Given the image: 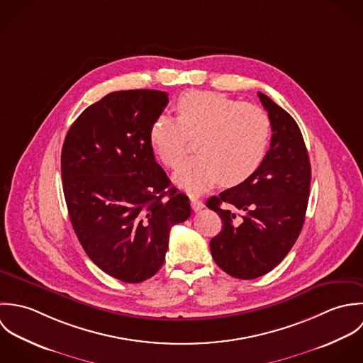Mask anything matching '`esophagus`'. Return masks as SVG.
Returning <instances> with one entry per match:
<instances>
[{"label":"esophagus","instance_id":"1","mask_svg":"<svg viewBox=\"0 0 363 363\" xmlns=\"http://www.w3.org/2000/svg\"><path fill=\"white\" fill-rule=\"evenodd\" d=\"M191 206H192V209H194L195 212H199L201 209L205 208V203H203L202 201L196 199V198H191Z\"/></svg>","mask_w":363,"mask_h":363}]
</instances>
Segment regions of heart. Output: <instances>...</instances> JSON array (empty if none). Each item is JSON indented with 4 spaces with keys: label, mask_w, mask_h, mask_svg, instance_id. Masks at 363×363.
Masks as SVG:
<instances>
[{
    "label": "heart",
    "mask_w": 363,
    "mask_h": 363,
    "mask_svg": "<svg viewBox=\"0 0 363 363\" xmlns=\"http://www.w3.org/2000/svg\"><path fill=\"white\" fill-rule=\"evenodd\" d=\"M177 118L160 115L150 129V145L164 165L178 167L196 140V157L174 175L178 186L202 194L220 182L233 188L261 167L269 142L271 121L264 109L224 94L189 91L177 102Z\"/></svg>",
    "instance_id": "1"
}]
</instances>
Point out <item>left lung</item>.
I'll list each match as a JSON object with an SVG mask.
<instances>
[{"mask_svg":"<svg viewBox=\"0 0 363 363\" xmlns=\"http://www.w3.org/2000/svg\"><path fill=\"white\" fill-rule=\"evenodd\" d=\"M258 96L271 121V147L248 181L206 202L223 224L211 240L212 257L238 279H255L282 262L301 231L310 195L311 167L297 123L269 96Z\"/></svg>","mask_w":363,"mask_h":363,"instance_id":"obj_1","label":"left lung"}]
</instances>
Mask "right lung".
I'll list each match as a JSON object with an SVG mask.
<instances>
[{
  "instance_id": "obj_1",
  "label": "right lung",
  "mask_w": 363,
  "mask_h": 363,
  "mask_svg": "<svg viewBox=\"0 0 363 363\" xmlns=\"http://www.w3.org/2000/svg\"><path fill=\"white\" fill-rule=\"evenodd\" d=\"M167 104L162 91L111 92L75 119L62 150L74 231L91 261L126 284L157 274L171 227L191 216L188 196L171 185L148 139Z\"/></svg>"
}]
</instances>
